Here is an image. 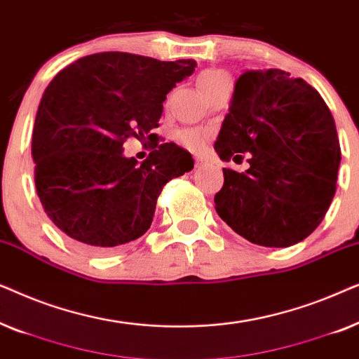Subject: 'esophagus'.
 Listing matches in <instances>:
<instances>
[{
  "instance_id": "1",
  "label": "esophagus",
  "mask_w": 359,
  "mask_h": 359,
  "mask_svg": "<svg viewBox=\"0 0 359 359\" xmlns=\"http://www.w3.org/2000/svg\"><path fill=\"white\" fill-rule=\"evenodd\" d=\"M204 163H205V158H204V156H196V158H194V165H196V168H201V166H204Z\"/></svg>"
}]
</instances>
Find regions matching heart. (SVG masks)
<instances>
[{
  "instance_id": "obj_1",
  "label": "heart",
  "mask_w": 359,
  "mask_h": 359,
  "mask_svg": "<svg viewBox=\"0 0 359 359\" xmlns=\"http://www.w3.org/2000/svg\"><path fill=\"white\" fill-rule=\"evenodd\" d=\"M225 78H229V76L220 70H208V72L201 73V76H199L201 90L203 91L209 90L210 86H214L215 83H219L220 80H225ZM176 139H178L180 144H183L184 147H188V149H191V150H199L201 147L205 144V134L204 132L196 130V129L180 130L178 134H176Z\"/></svg>"
}]
</instances>
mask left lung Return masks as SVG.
Here are the masks:
<instances>
[{"instance_id":"8db88e82","label":"left lung","mask_w":359,"mask_h":359,"mask_svg":"<svg viewBox=\"0 0 359 359\" xmlns=\"http://www.w3.org/2000/svg\"><path fill=\"white\" fill-rule=\"evenodd\" d=\"M214 149L220 160L252 154L250 168H224L214 196L219 217L262 247L307 238L330 208L341 151L325 101L302 78L278 68L245 70Z\"/></svg>"}]
</instances>
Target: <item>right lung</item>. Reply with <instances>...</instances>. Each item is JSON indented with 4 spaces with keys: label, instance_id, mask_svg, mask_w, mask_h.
Wrapping results in <instances>:
<instances>
[{
    "label": "right lung",
    "instance_id": "1",
    "mask_svg": "<svg viewBox=\"0 0 359 359\" xmlns=\"http://www.w3.org/2000/svg\"><path fill=\"white\" fill-rule=\"evenodd\" d=\"M194 60L101 52L63 68L43 91L32 132L36 189L48 219L91 253L142 237L163 186L194 168L188 150L154 142L139 163L122 144L151 142L163 101Z\"/></svg>",
    "mask_w": 359,
    "mask_h": 359
}]
</instances>
